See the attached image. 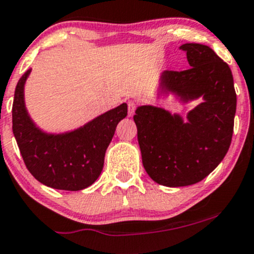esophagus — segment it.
<instances>
[{
    "label": "esophagus",
    "instance_id": "esophagus-1",
    "mask_svg": "<svg viewBox=\"0 0 254 254\" xmlns=\"http://www.w3.org/2000/svg\"><path fill=\"white\" fill-rule=\"evenodd\" d=\"M137 109V103L133 102V100H129L128 102V116H133L134 115V111Z\"/></svg>",
    "mask_w": 254,
    "mask_h": 254
}]
</instances>
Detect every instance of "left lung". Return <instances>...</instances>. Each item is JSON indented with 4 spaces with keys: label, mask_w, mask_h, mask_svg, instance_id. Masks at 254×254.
<instances>
[{
    "label": "left lung",
    "mask_w": 254,
    "mask_h": 254,
    "mask_svg": "<svg viewBox=\"0 0 254 254\" xmlns=\"http://www.w3.org/2000/svg\"><path fill=\"white\" fill-rule=\"evenodd\" d=\"M190 67L166 70L162 92H172L183 102L203 98L188 114L179 115L151 105L139 106L133 116L146 173L165 187H187L206 178L222 162L234 132L236 93L230 67L212 48L200 43L181 46Z\"/></svg>",
    "instance_id": "left-lung-1"
}]
</instances>
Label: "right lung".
<instances>
[{
	"instance_id": "1",
	"label": "right lung",
	"mask_w": 254,
	"mask_h": 254,
	"mask_svg": "<svg viewBox=\"0 0 254 254\" xmlns=\"http://www.w3.org/2000/svg\"><path fill=\"white\" fill-rule=\"evenodd\" d=\"M29 73L30 70L15 87L12 108L13 133L24 163L37 181L53 189H86L102 173L105 151L117 124L127 116V104L109 110L72 132L47 134L35 126L25 109L24 84Z\"/></svg>"
}]
</instances>
